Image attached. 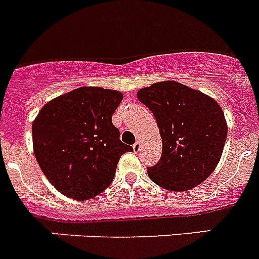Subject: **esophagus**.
I'll return each mask as SVG.
<instances>
[{"mask_svg":"<svg viewBox=\"0 0 259 259\" xmlns=\"http://www.w3.org/2000/svg\"><path fill=\"white\" fill-rule=\"evenodd\" d=\"M132 148H134L135 152H139V150H140V148H141V143H140V141H136V143L134 144V146H132Z\"/></svg>","mask_w":259,"mask_h":259,"instance_id":"34e87169","label":"esophagus"}]
</instances>
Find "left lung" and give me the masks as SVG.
<instances>
[{"mask_svg":"<svg viewBox=\"0 0 259 259\" xmlns=\"http://www.w3.org/2000/svg\"><path fill=\"white\" fill-rule=\"evenodd\" d=\"M137 98L154 114L162 137V155L148 167L162 188L183 192L209 178L222 157L227 123L218 102L176 81L140 89Z\"/></svg>","mask_w":259,"mask_h":259,"instance_id":"left-lung-1","label":"left lung"}]
</instances>
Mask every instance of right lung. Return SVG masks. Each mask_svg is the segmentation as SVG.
I'll return each mask as SVG.
<instances>
[{"instance_id": "add662e5", "label": "right lung", "mask_w": 259, "mask_h": 259, "mask_svg": "<svg viewBox=\"0 0 259 259\" xmlns=\"http://www.w3.org/2000/svg\"><path fill=\"white\" fill-rule=\"evenodd\" d=\"M118 91L81 87L48 102L32 124L33 152L48 180L67 197L88 200L111 184L132 146L119 140L111 116Z\"/></svg>"}]
</instances>
